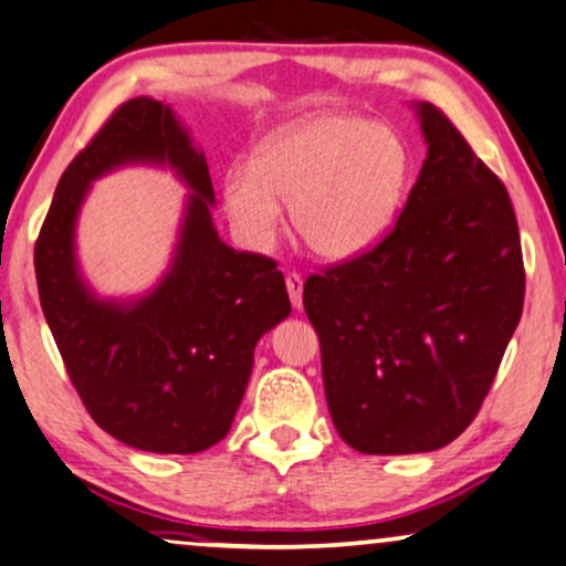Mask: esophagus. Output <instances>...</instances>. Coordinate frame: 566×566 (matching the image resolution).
Segmentation results:
<instances>
[{"label":"esophagus","mask_w":566,"mask_h":566,"mask_svg":"<svg viewBox=\"0 0 566 566\" xmlns=\"http://www.w3.org/2000/svg\"><path fill=\"white\" fill-rule=\"evenodd\" d=\"M286 292H290V300H292V307L294 310H302V276L300 274H286Z\"/></svg>","instance_id":"obj_1"}]
</instances>
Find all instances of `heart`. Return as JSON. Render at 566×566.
Wrapping results in <instances>:
<instances>
[{"label": "heart", "instance_id": "b5f03b06", "mask_svg": "<svg viewBox=\"0 0 566 566\" xmlns=\"http://www.w3.org/2000/svg\"><path fill=\"white\" fill-rule=\"evenodd\" d=\"M408 181V150L385 123L317 115L269 133L249 166L222 177V207L251 251L272 249L290 220L315 256L354 259L392 226Z\"/></svg>", "mask_w": 566, "mask_h": 566}]
</instances>
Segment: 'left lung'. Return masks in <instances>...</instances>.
<instances>
[{"label": "left lung", "instance_id": "left-lung-1", "mask_svg": "<svg viewBox=\"0 0 566 566\" xmlns=\"http://www.w3.org/2000/svg\"><path fill=\"white\" fill-rule=\"evenodd\" d=\"M426 161L377 249L305 282L333 426L361 453L443 449L472 423L523 313L515 212L428 102Z\"/></svg>", "mask_w": 566, "mask_h": 566}]
</instances>
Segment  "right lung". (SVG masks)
<instances>
[{
    "label": "right lung",
    "instance_id": "right-lung-1",
    "mask_svg": "<svg viewBox=\"0 0 566 566\" xmlns=\"http://www.w3.org/2000/svg\"><path fill=\"white\" fill-rule=\"evenodd\" d=\"M125 165L175 171L190 189L170 266L138 298H102L77 266V212ZM205 150L164 102H125L55 187L35 243L43 315L84 408L133 449L197 453L226 439L259 338L292 313L272 259L238 253L212 222Z\"/></svg>",
    "mask_w": 566,
    "mask_h": 566
}]
</instances>
